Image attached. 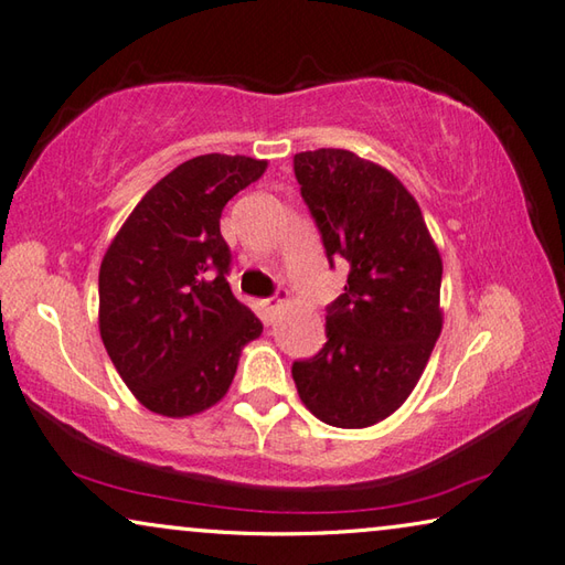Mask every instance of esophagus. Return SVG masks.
I'll use <instances>...</instances> for the list:
<instances>
[{
	"instance_id": "obj_1",
	"label": "esophagus",
	"mask_w": 565,
	"mask_h": 565,
	"mask_svg": "<svg viewBox=\"0 0 565 565\" xmlns=\"http://www.w3.org/2000/svg\"><path fill=\"white\" fill-rule=\"evenodd\" d=\"M286 301H289V294H286V291H281L276 298H267V301H264V313H267L269 320H274L276 313H279L281 308L286 306Z\"/></svg>"
}]
</instances>
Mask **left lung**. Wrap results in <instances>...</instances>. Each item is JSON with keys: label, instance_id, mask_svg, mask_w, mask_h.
Returning a JSON list of instances; mask_svg holds the SVG:
<instances>
[{"label": "left lung", "instance_id": "1", "mask_svg": "<svg viewBox=\"0 0 565 565\" xmlns=\"http://www.w3.org/2000/svg\"><path fill=\"white\" fill-rule=\"evenodd\" d=\"M330 267H348L328 306L323 350L294 362L298 396L320 422L367 428L399 408L444 328V262L422 207L384 166L348 149L294 157Z\"/></svg>", "mask_w": 565, "mask_h": 565}]
</instances>
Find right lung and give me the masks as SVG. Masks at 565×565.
Returning a JSON list of instances; mask_svg holds the SVG:
<instances>
[{"instance_id": "obj_1", "label": "right lung", "mask_w": 565, "mask_h": 565, "mask_svg": "<svg viewBox=\"0 0 565 565\" xmlns=\"http://www.w3.org/2000/svg\"><path fill=\"white\" fill-rule=\"evenodd\" d=\"M267 161L205 153L141 198L99 264V335L119 377L153 414L215 406L262 323L230 291L220 215Z\"/></svg>"}]
</instances>
